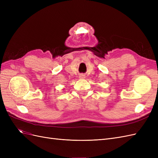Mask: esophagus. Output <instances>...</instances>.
I'll use <instances>...</instances> for the list:
<instances>
[{
	"mask_svg": "<svg viewBox=\"0 0 158 158\" xmlns=\"http://www.w3.org/2000/svg\"><path fill=\"white\" fill-rule=\"evenodd\" d=\"M79 78H81V79H84V78H85V75H84V74H80V75L79 76Z\"/></svg>",
	"mask_w": 158,
	"mask_h": 158,
	"instance_id": "obj_1",
	"label": "esophagus"
}]
</instances>
